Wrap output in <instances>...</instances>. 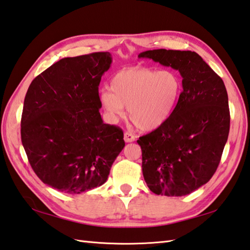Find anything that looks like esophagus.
<instances>
[{
	"label": "esophagus",
	"instance_id": "1",
	"mask_svg": "<svg viewBox=\"0 0 250 250\" xmlns=\"http://www.w3.org/2000/svg\"><path fill=\"white\" fill-rule=\"evenodd\" d=\"M124 138H125V141L126 142V143H130V142H133L135 140V136L131 133V132L126 131L125 132L124 134Z\"/></svg>",
	"mask_w": 250,
	"mask_h": 250
}]
</instances>
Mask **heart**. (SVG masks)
<instances>
[{"instance_id": "heart-1", "label": "heart", "mask_w": 250, "mask_h": 250, "mask_svg": "<svg viewBox=\"0 0 250 250\" xmlns=\"http://www.w3.org/2000/svg\"><path fill=\"white\" fill-rule=\"evenodd\" d=\"M181 92L182 81L177 72L132 67L116 72L110 80V90H101L99 99L111 119L122 118L125 107L136 128L151 131L169 119Z\"/></svg>"}]
</instances>
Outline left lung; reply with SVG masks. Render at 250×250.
<instances>
[{"mask_svg": "<svg viewBox=\"0 0 250 250\" xmlns=\"http://www.w3.org/2000/svg\"><path fill=\"white\" fill-rule=\"evenodd\" d=\"M182 76L183 91L169 119L141 136L142 170L151 192L184 196L216 172L229 131L226 85L197 53L153 50L141 53Z\"/></svg>", "mask_w": 250, "mask_h": 250, "instance_id": "obj_1", "label": "left lung"}]
</instances>
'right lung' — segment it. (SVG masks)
Segmentation results:
<instances>
[{"label":"right lung","instance_id":"right-lung-1","mask_svg":"<svg viewBox=\"0 0 250 250\" xmlns=\"http://www.w3.org/2000/svg\"><path fill=\"white\" fill-rule=\"evenodd\" d=\"M111 55L66 57L33 79L21 115V142L44 184L80 194L104 184L125 147L124 132L103 122L99 85Z\"/></svg>","mask_w":250,"mask_h":250}]
</instances>
